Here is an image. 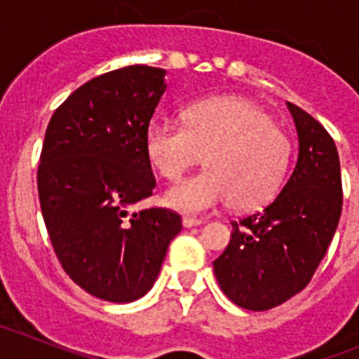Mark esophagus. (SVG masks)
Segmentation results:
<instances>
[{
  "label": "esophagus",
  "mask_w": 359,
  "mask_h": 359,
  "mask_svg": "<svg viewBox=\"0 0 359 359\" xmlns=\"http://www.w3.org/2000/svg\"><path fill=\"white\" fill-rule=\"evenodd\" d=\"M183 226L185 228H192V226H199V224L203 223L201 219H198V217H190V215H187V217H183Z\"/></svg>",
  "instance_id": "1"
}]
</instances>
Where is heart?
<instances>
[{"label": "heart", "mask_w": 359, "mask_h": 359, "mask_svg": "<svg viewBox=\"0 0 359 359\" xmlns=\"http://www.w3.org/2000/svg\"><path fill=\"white\" fill-rule=\"evenodd\" d=\"M149 161L167 180L182 177L205 156L207 170L170 187L167 205L199 214L230 201L255 210L277 196L290 169L293 145L264 109L239 97L196 104L183 126L154 120L145 135Z\"/></svg>", "instance_id": "heart-1"}]
</instances>
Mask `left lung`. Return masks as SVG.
Returning <instances> with one entry per match:
<instances>
[{"label":"left lung","mask_w":359,"mask_h":359,"mask_svg":"<svg viewBox=\"0 0 359 359\" xmlns=\"http://www.w3.org/2000/svg\"><path fill=\"white\" fill-rule=\"evenodd\" d=\"M287 107L298 135L293 174L264 210L231 223L230 243L214 261L223 293L250 311L280 306L309 284L341 215L334 140L309 113Z\"/></svg>","instance_id":"8db88e82"}]
</instances>
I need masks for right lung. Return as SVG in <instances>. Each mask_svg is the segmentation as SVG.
<instances>
[{
    "label": "right lung",
    "instance_id": "add662e5",
    "mask_svg": "<svg viewBox=\"0 0 359 359\" xmlns=\"http://www.w3.org/2000/svg\"><path fill=\"white\" fill-rule=\"evenodd\" d=\"M165 73L135 65L91 79L44 135L37 190L53 252L75 284L107 302L144 297L182 231L167 208L129 212L156 187L145 135Z\"/></svg>",
    "mask_w": 359,
    "mask_h": 359
}]
</instances>
